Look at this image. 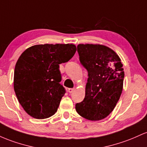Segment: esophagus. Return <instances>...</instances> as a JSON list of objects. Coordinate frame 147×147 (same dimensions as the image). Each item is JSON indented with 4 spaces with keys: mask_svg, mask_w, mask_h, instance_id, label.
<instances>
[{
    "mask_svg": "<svg viewBox=\"0 0 147 147\" xmlns=\"http://www.w3.org/2000/svg\"><path fill=\"white\" fill-rule=\"evenodd\" d=\"M74 91V88H69L68 89V92L69 93H72Z\"/></svg>",
    "mask_w": 147,
    "mask_h": 147,
    "instance_id": "esophagus-1",
    "label": "esophagus"
}]
</instances>
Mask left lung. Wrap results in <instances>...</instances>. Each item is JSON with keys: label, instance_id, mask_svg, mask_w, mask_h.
Masks as SVG:
<instances>
[{"label": "left lung", "instance_id": "left-lung-1", "mask_svg": "<svg viewBox=\"0 0 147 147\" xmlns=\"http://www.w3.org/2000/svg\"><path fill=\"white\" fill-rule=\"evenodd\" d=\"M77 51L88 78L85 98L76 104V110L88 120H101L112 113L121 94L123 65L117 54L105 46L79 44Z\"/></svg>", "mask_w": 147, "mask_h": 147}]
</instances>
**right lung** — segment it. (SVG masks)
Listing matches in <instances>:
<instances>
[{"label": "right lung", "instance_id": "1", "mask_svg": "<svg viewBox=\"0 0 147 147\" xmlns=\"http://www.w3.org/2000/svg\"><path fill=\"white\" fill-rule=\"evenodd\" d=\"M76 51L74 44H40L21 54L14 69V89L25 111L39 119L57 112L65 88L60 83L59 65L67 62Z\"/></svg>", "mask_w": 147, "mask_h": 147}]
</instances>
